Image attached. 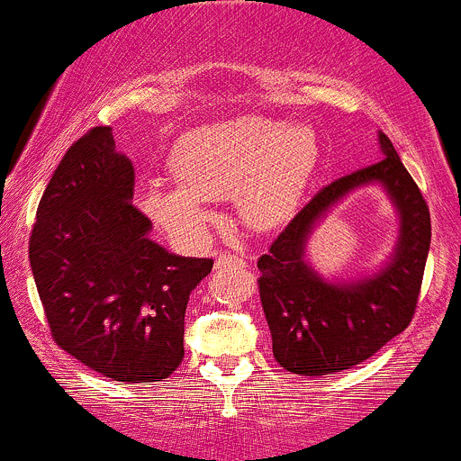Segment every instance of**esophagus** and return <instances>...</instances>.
<instances>
[{
    "label": "esophagus",
    "mask_w": 461,
    "mask_h": 461,
    "mask_svg": "<svg viewBox=\"0 0 461 461\" xmlns=\"http://www.w3.org/2000/svg\"><path fill=\"white\" fill-rule=\"evenodd\" d=\"M245 266V258L243 257H236V254H218L216 257V267L225 270V267H243Z\"/></svg>",
    "instance_id": "obj_1"
}]
</instances>
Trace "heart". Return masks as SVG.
Segmentation results:
<instances>
[{
	"mask_svg": "<svg viewBox=\"0 0 461 461\" xmlns=\"http://www.w3.org/2000/svg\"><path fill=\"white\" fill-rule=\"evenodd\" d=\"M317 162L315 132L258 114L194 128L167 158L176 186L150 185L146 216L189 245L203 243L212 222L209 200L234 195L239 216L254 230L284 222L297 207Z\"/></svg>",
	"mask_w": 461,
	"mask_h": 461,
	"instance_id": "b5f03b06",
	"label": "heart"
}]
</instances>
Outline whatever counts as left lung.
I'll return each mask as SVG.
<instances>
[{
    "mask_svg": "<svg viewBox=\"0 0 461 461\" xmlns=\"http://www.w3.org/2000/svg\"><path fill=\"white\" fill-rule=\"evenodd\" d=\"M378 141L385 158L317 191L257 263L272 354L290 374L351 369L412 321L430 249V212L387 135L378 132ZM367 184H381L400 212L395 252L376 276L351 285L326 282L305 263L307 236L330 206Z\"/></svg>",
    "mask_w": 461,
    "mask_h": 461,
    "instance_id": "1",
    "label": "left lung"
}]
</instances>
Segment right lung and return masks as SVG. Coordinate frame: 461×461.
<instances>
[{
    "label": "right lung",
    "mask_w": 461,
    "mask_h": 461,
    "mask_svg": "<svg viewBox=\"0 0 461 461\" xmlns=\"http://www.w3.org/2000/svg\"><path fill=\"white\" fill-rule=\"evenodd\" d=\"M132 191L135 168L112 128H92L58 164L29 240L51 338L122 385L180 367L189 294L213 267V258L177 257L150 240Z\"/></svg>",
    "instance_id": "obj_1"
}]
</instances>
